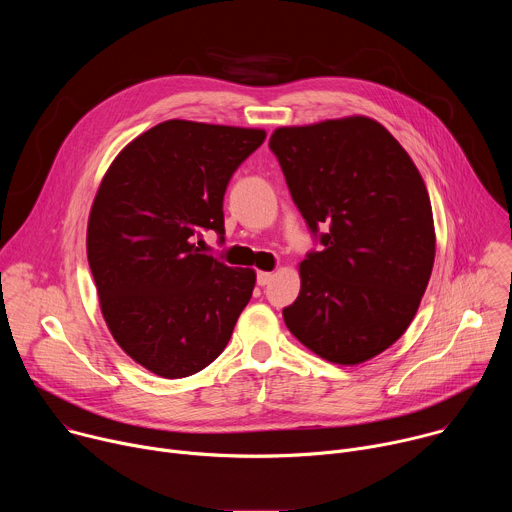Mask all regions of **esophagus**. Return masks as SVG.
<instances>
[{"instance_id":"esophagus-1","label":"esophagus","mask_w":512,"mask_h":512,"mask_svg":"<svg viewBox=\"0 0 512 512\" xmlns=\"http://www.w3.org/2000/svg\"><path fill=\"white\" fill-rule=\"evenodd\" d=\"M271 279H273V273H271V271H259V273H257V283H259L261 287L267 285Z\"/></svg>"}]
</instances>
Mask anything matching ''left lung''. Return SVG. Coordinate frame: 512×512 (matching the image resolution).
Returning <instances> with one entry per match:
<instances>
[{
	"label": "left lung",
	"instance_id": "1",
	"mask_svg": "<svg viewBox=\"0 0 512 512\" xmlns=\"http://www.w3.org/2000/svg\"><path fill=\"white\" fill-rule=\"evenodd\" d=\"M269 148L322 251L300 263L289 332L334 364H360L397 342L417 314L435 259L425 182L375 119L352 115L277 127Z\"/></svg>",
	"mask_w": 512,
	"mask_h": 512
}]
</instances>
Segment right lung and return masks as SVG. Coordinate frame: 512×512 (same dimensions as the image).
I'll list each match as a JSON object with an SVG mask.
<instances>
[{
	"instance_id": "obj_1",
	"label": "right lung",
	"mask_w": 512,
	"mask_h": 512,
	"mask_svg": "<svg viewBox=\"0 0 512 512\" xmlns=\"http://www.w3.org/2000/svg\"><path fill=\"white\" fill-rule=\"evenodd\" d=\"M265 129L170 119L117 154L95 194L87 259L105 324L143 369L182 379L221 354L249 304L255 269L202 255L225 235L223 198Z\"/></svg>"
}]
</instances>
